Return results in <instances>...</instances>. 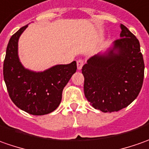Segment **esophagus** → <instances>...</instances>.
<instances>
[{"instance_id": "esophagus-1", "label": "esophagus", "mask_w": 149, "mask_h": 149, "mask_svg": "<svg viewBox=\"0 0 149 149\" xmlns=\"http://www.w3.org/2000/svg\"><path fill=\"white\" fill-rule=\"evenodd\" d=\"M83 63H84L83 60H81V59H79V60H77V69H78V70L81 69V68H82V66H83Z\"/></svg>"}]
</instances>
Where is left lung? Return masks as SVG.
Returning a JSON list of instances; mask_svg holds the SVG:
<instances>
[{
    "mask_svg": "<svg viewBox=\"0 0 149 149\" xmlns=\"http://www.w3.org/2000/svg\"><path fill=\"white\" fill-rule=\"evenodd\" d=\"M120 29V39L105 54L90 58L81 69L86 98L105 113L130 105L143 82L144 63L139 42L124 24Z\"/></svg>",
    "mask_w": 149,
    "mask_h": 149,
    "instance_id": "left-lung-1",
    "label": "left lung"
}]
</instances>
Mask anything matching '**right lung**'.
Returning <instances> with one entry per match:
<instances>
[{"mask_svg":"<svg viewBox=\"0 0 149 149\" xmlns=\"http://www.w3.org/2000/svg\"><path fill=\"white\" fill-rule=\"evenodd\" d=\"M28 27L20 28L10 39L3 65V76L14 104L33 116L53 112L62 100L64 86L77 71V63L56 65L44 72L24 68L18 56L19 36Z\"/></svg>","mask_w":149,"mask_h":149,"instance_id":"1","label":"right lung"}]
</instances>
